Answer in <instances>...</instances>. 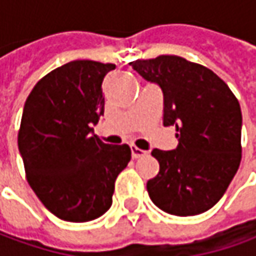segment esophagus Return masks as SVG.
I'll return each mask as SVG.
<instances>
[{"mask_svg": "<svg viewBox=\"0 0 256 256\" xmlns=\"http://www.w3.org/2000/svg\"><path fill=\"white\" fill-rule=\"evenodd\" d=\"M146 154H147V152L138 148L136 146H132V157H133V158H140V157H143V156Z\"/></svg>", "mask_w": 256, "mask_h": 256, "instance_id": "esophagus-1", "label": "esophagus"}]
</instances>
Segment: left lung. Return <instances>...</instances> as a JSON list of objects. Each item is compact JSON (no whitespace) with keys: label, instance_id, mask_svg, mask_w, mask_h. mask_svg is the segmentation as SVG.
I'll return each mask as SVG.
<instances>
[{"label":"left lung","instance_id":"1","mask_svg":"<svg viewBox=\"0 0 256 256\" xmlns=\"http://www.w3.org/2000/svg\"><path fill=\"white\" fill-rule=\"evenodd\" d=\"M160 86L164 126H176L177 148H154L160 172L147 181L152 201L164 212L198 216L224 196L241 163V108L222 79L184 58L162 55L130 62Z\"/></svg>","mask_w":256,"mask_h":256}]
</instances>
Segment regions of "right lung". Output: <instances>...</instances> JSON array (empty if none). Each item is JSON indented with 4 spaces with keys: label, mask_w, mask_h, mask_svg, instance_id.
<instances>
[{
    "label": "right lung",
    "mask_w": 256,
    "mask_h": 256,
    "mask_svg": "<svg viewBox=\"0 0 256 256\" xmlns=\"http://www.w3.org/2000/svg\"><path fill=\"white\" fill-rule=\"evenodd\" d=\"M113 64L72 60L34 86L18 148L26 180L58 218L86 222L112 206L114 181L132 158L128 144H104L92 124L104 113L102 82Z\"/></svg>",
    "instance_id": "right-lung-1"
}]
</instances>
